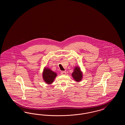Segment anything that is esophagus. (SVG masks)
I'll return each mask as SVG.
<instances>
[{
	"label": "esophagus",
	"mask_w": 125,
	"mask_h": 125,
	"mask_svg": "<svg viewBox=\"0 0 125 125\" xmlns=\"http://www.w3.org/2000/svg\"><path fill=\"white\" fill-rule=\"evenodd\" d=\"M61 74H66V71H64L61 72Z\"/></svg>",
	"instance_id": "34e87169"
}]
</instances>
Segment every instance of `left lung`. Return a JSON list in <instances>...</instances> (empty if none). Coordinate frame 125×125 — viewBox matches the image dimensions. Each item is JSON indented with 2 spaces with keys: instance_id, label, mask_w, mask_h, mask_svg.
<instances>
[{
  "instance_id": "1",
  "label": "left lung",
  "mask_w": 125,
  "mask_h": 125,
  "mask_svg": "<svg viewBox=\"0 0 125 125\" xmlns=\"http://www.w3.org/2000/svg\"><path fill=\"white\" fill-rule=\"evenodd\" d=\"M72 76L76 82H81L83 78V73L81 71L80 67L75 66L74 68L73 72L72 73Z\"/></svg>"
}]
</instances>
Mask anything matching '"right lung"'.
<instances>
[{"mask_svg": "<svg viewBox=\"0 0 125 125\" xmlns=\"http://www.w3.org/2000/svg\"><path fill=\"white\" fill-rule=\"evenodd\" d=\"M57 76V74L56 73L52 71L48 67H44L42 73V77L43 81L46 84L48 85L52 84Z\"/></svg>", "mask_w": 125, "mask_h": 125, "instance_id": "add662e5", "label": "right lung"}]
</instances>
